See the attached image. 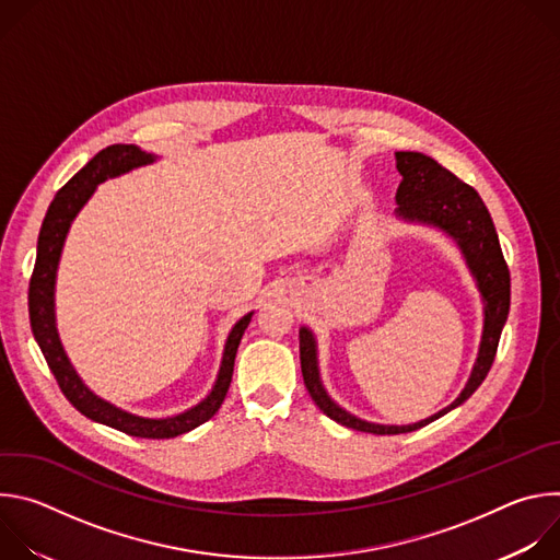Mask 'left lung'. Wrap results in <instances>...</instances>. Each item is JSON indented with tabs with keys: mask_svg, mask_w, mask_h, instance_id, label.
Wrapping results in <instances>:
<instances>
[{
	"mask_svg": "<svg viewBox=\"0 0 560 560\" xmlns=\"http://www.w3.org/2000/svg\"><path fill=\"white\" fill-rule=\"evenodd\" d=\"M396 171L401 173L404 182L396 190V214L406 221H419L434 225L450 234L456 246L460 248L465 264L476 279L478 292L483 296V337L474 370L469 374L467 385L458 394L454 404L436 412L434 417L412 423V425H378L357 419L354 415L339 408L328 396L322 376H318V359H316V341L307 328L299 330V352H301V372L303 383L312 396L316 408L332 421L368 432V434H406L428 423L441 419L450 410L458 408L463 401L476 392V387L488 376L503 326L510 312V270L503 259V250L499 244V234L492 223V217L478 197V192L463 184L456 175L443 168L432 156L423 152H396Z\"/></svg>",
	"mask_w": 560,
	"mask_h": 560,
	"instance_id": "8db88e82",
	"label": "left lung"
}]
</instances>
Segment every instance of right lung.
<instances>
[{
  "instance_id": "obj_1",
  "label": "right lung",
  "mask_w": 560,
  "mask_h": 560,
  "mask_svg": "<svg viewBox=\"0 0 560 560\" xmlns=\"http://www.w3.org/2000/svg\"><path fill=\"white\" fill-rule=\"evenodd\" d=\"M156 162V156L132 145V143H115L97 152L91 162L79 171L52 199L48 206V212L44 217L39 238H37V259H35V270L31 277L28 285V314H31V328L35 335L37 346L42 348V354L55 374L63 396L72 404L74 410L89 417L91 421L104 423L108 428H115L124 434L139 436V439H173L179 434H186L208 419L214 417V412L221 408L225 392L232 381V370H234V357L236 348L242 343V337L250 324V318L255 312H248L246 316L238 318L234 328L228 335L221 365L217 381L210 389V394L203 398L201 404L195 408L166 417V419H145L130 415L113 404H108L106 398L97 396L82 378H79L77 370L68 361L63 346L57 335V324H55V279H57V266L59 257L63 250L66 234L70 230L72 219L77 212L86 206V201L93 197L95 188L104 184L106 179L119 177L124 173H130L132 168L148 166Z\"/></svg>"
}]
</instances>
